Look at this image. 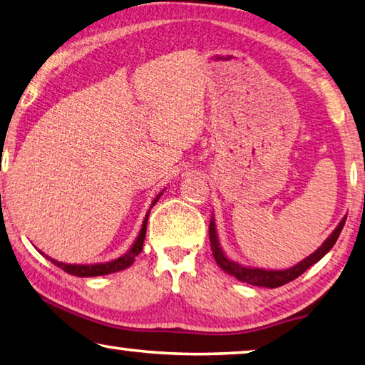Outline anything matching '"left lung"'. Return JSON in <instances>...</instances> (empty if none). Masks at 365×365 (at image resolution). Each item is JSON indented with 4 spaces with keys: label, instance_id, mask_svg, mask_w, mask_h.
Here are the masks:
<instances>
[{
    "label": "left lung",
    "instance_id": "obj_1",
    "mask_svg": "<svg viewBox=\"0 0 365 365\" xmlns=\"http://www.w3.org/2000/svg\"><path fill=\"white\" fill-rule=\"evenodd\" d=\"M344 221H346V216L338 222V226L334 229V232L324 240V244L319 247L314 253H311L309 257H306L295 266L287 267V269H263V267L245 266V264L237 263V261L234 259H229L226 252L222 250V247L220 244L218 231H216L215 215H212V220H210V245H212L215 261L218 263V266L222 271L229 274V276H232L237 280H240V282H245L250 285L266 287V289H277V287L289 284L292 280H295L298 276H302L308 267L316 264L319 259H322L325 255L330 252V248L335 245L338 235L341 232Z\"/></svg>",
    "mask_w": 365,
    "mask_h": 365
}]
</instances>
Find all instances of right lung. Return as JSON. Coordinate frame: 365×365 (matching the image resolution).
<instances>
[{
	"instance_id": "right-lung-1",
	"label": "right lung",
	"mask_w": 365,
	"mask_h": 365,
	"mask_svg": "<svg viewBox=\"0 0 365 365\" xmlns=\"http://www.w3.org/2000/svg\"><path fill=\"white\" fill-rule=\"evenodd\" d=\"M163 190H165V189H163ZM163 190L155 197V199H153L150 208H152L153 205H155L157 200L160 199V195L163 194ZM149 213H150V210L145 213V218H144V221H143V226H140V231H139V234H138L136 240H134L133 245L130 247V250H128L125 255H121L120 258L112 259V261H107V263H96V264H67V263H62V261H57V259L49 258L48 255L41 253L40 250H38V252H40L41 255H44V257H46L48 259L53 261V263H54L57 267H61L62 271L72 274V276H76V277H96V276H106V274H113V272L123 271V269H126V267H130V266L134 263V259H136L138 255H139L140 252H143V245H144V239H145L147 220H149Z\"/></svg>"
}]
</instances>
